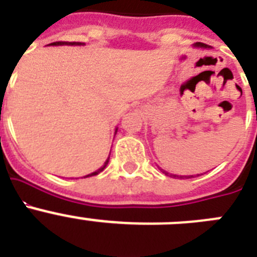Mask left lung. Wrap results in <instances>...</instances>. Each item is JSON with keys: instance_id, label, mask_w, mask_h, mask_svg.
Returning a JSON list of instances; mask_svg holds the SVG:
<instances>
[{"instance_id": "8db88e82", "label": "left lung", "mask_w": 257, "mask_h": 257, "mask_svg": "<svg viewBox=\"0 0 257 257\" xmlns=\"http://www.w3.org/2000/svg\"><path fill=\"white\" fill-rule=\"evenodd\" d=\"M194 46H197V47H203V49H207L208 45L202 44V42H197V44H194ZM163 172H165V175H167V176H172V178H180V179H190V178H194L193 175H190V176H179V175H170L169 172H166V171H163Z\"/></svg>"}]
</instances>
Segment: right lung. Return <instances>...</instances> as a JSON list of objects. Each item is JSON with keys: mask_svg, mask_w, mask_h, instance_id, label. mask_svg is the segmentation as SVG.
<instances>
[{"mask_svg": "<svg viewBox=\"0 0 257 257\" xmlns=\"http://www.w3.org/2000/svg\"><path fill=\"white\" fill-rule=\"evenodd\" d=\"M50 45H83V44H81V42H64V41H58V42H52V44H50ZM108 162H109V157H108V160L105 161V163H104V165L101 166L100 169L96 170V171L92 172V174L87 175V176H94V175H97V174H99V172L103 171V170L106 167V165H108ZM87 176H86V178H87Z\"/></svg>", "mask_w": 257, "mask_h": 257, "instance_id": "1", "label": "right lung"}]
</instances>
